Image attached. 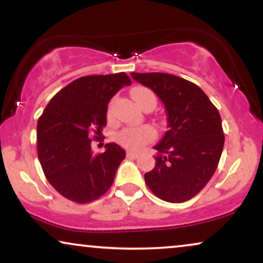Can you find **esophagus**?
I'll use <instances>...</instances> for the list:
<instances>
[{"mask_svg":"<svg viewBox=\"0 0 263 263\" xmlns=\"http://www.w3.org/2000/svg\"><path fill=\"white\" fill-rule=\"evenodd\" d=\"M127 156L134 157V159H137V157H138V153H137V152H134V150H128V152H127Z\"/></svg>","mask_w":263,"mask_h":263,"instance_id":"esophagus-1","label":"esophagus"}]
</instances>
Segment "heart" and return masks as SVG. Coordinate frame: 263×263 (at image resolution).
<instances>
[{
	"instance_id": "b5f03b06",
	"label": "heart",
	"mask_w": 263,
	"mask_h": 263,
	"mask_svg": "<svg viewBox=\"0 0 263 263\" xmlns=\"http://www.w3.org/2000/svg\"><path fill=\"white\" fill-rule=\"evenodd\" d=\"M132 96L134 99L137 101L139 106H142L144 103L146 99H150V97H154L155 99V95L146 87H135L132 90ZM110 113V108H109ZM156 132L155 129L150 126H143V127H129L125 128L119 134L118 139L121 144H124L128 148L132 149H139L142 148L143 145H145L146 143L152 142L154 138H155Z\"/></svg>"
}]
</instances>
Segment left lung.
Listing matches in <instances>:
<instances>
[{
	"label": "left lung",
	"mask_w": 263,
	"mask_h": 263,
	"mask_svg": "<svg viewBox=\"0 0 263 263\" xmlns=\"http://www.w3.org/2000/svg\"><path fill=\"white\" fill-rule=\"evenodd\" d=\"M162 101L168 131L154 146L155 167L144 174L154 195L171 203L187 201L211 180L225 136L221 118L201 87L167 73H131Z\"/></svg>",
	"instance_id": "1"
}]
</instances>
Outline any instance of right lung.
Listing matches in <instances>:
<instances>
[{"label": "right lung", "instance_id": "obj_1", "mask_svg": "<svg viewBox=\"0 0 263 263\" xmlns=\"http://www.w3.org/2000/svg\"><path fill=\"white\" fill-rule=\"evenodd\" d=\"M129 84L124 72L82 77L59 91L38 119L42 170L51 186L69 201L92 202L113 184L125 150L108 143L106 152L95 155L91 139L102 135L111 97Z\"/></svg>", "mask_w": 263, "mask_h": 263}]
</instances>
